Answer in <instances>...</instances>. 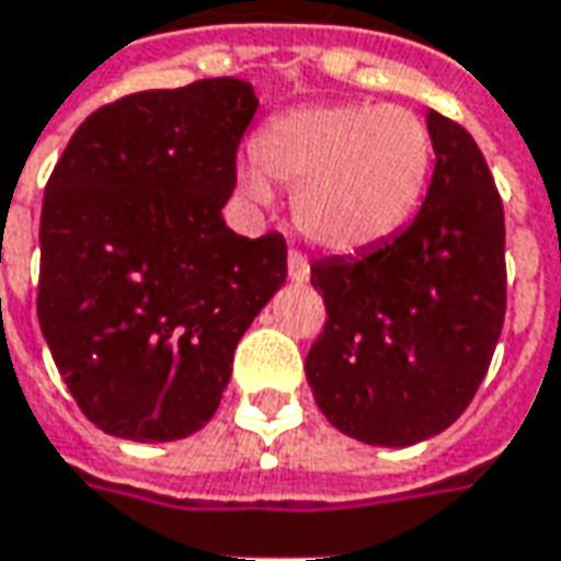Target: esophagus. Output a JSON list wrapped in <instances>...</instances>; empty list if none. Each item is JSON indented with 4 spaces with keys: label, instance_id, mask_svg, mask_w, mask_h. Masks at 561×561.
<instances>
[{
    "label": "esophagus",
    "instance_id": "1",
    "mask_svg": "<svg viewBox=\"0 0 561 561\" xmlns=\"http://www.w3.org/2000/svg\"><path fill=\"white\" fill-rule=\"evenodd\" d=\"M288 279H291L294 285H304V282H309V264L304 254H297V252L288 254Z\"/></svg>",
    "mask_w": 561,
    "mask_h": 561
}]
</instances>
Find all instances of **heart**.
I'll return each instance as SVG.
<instances>
[{"label":"heart","mask_w":561,"mask_h":561,"mask_svg":"<svg viewBox=\"0 0 561 561\" xmlns=\"http://www.w3.org/2000/svg\"><path fill=\"white\" fill-rule=\"evenodd\" d=\"M252 151L242 194L270 203V182L294 187V227L334 254L391 240L422 206L434 167L428 124L401 105H297L254 133Z\"/></svg>","instance_id":"1"}]
</instances>
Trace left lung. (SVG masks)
Wrapping results in <instances>:
<instances>
[{"label":"left lung","mask_w":561,"mask_h":561,"mask_svg":"<svg viewBox=\"0 0 561 561\" xmlns=\"http://www.w3.org/2000/svg\"><path fill=\"white\" fill-rule=\"evenodd\" d=\"M434 175L416 218L312 264L328 321L307 355L324 419L370 446L446 431L480 389L507 304L504 209L471 133L428 108Z\"/></svg>","instance_id":"obj_1"}]
</instances>
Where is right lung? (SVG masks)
Returning a JSON list of instances; mask_svg holds the SVG:
<instances>
[{
    "mask_svg": "<svg viewBox=\"0 0 561 561\" xmlns=\"http://www.w3.org/2000/svg\"><path fill=\"white\" fill-rule=\"evenodd\" d=\"M257 112L240 78L142 90L96 108L50 172L38 324L84 416L136 444L215 416L233 348L288 276L279 233L225 225Z\"/></svg>",
    "mask_w": 561,
    "mask_h": 561,
    "instance_id": "add662e5",
    "label": "right lung"
}]
</instances>
